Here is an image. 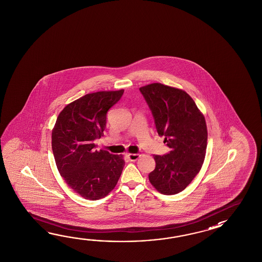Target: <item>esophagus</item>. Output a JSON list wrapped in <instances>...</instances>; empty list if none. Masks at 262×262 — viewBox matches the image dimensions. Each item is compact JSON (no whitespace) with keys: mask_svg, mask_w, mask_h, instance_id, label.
Listing matches in <instances>:
<instances>
[{"mask_svg":"<svg viewBox=\"0 0 262 262\" xmlns=\"http://www.w3.org/2000/svg\"><path fill=\"white\" fill-rule=\"evenodd\" d=\"M127 156H128L130 161H137L140 157V155L139 154H128Z\"/></svg>","mask_w":262,"mask_h":262,"instance_id":"34e87169","label":"esophagus"}]
</instances>
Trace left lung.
<instances>
[{
  "label": "left lung",
  "mask_w": 262,
  "mask_h": 262,
  "mask_svg": "<svg viewBox=\"0 0 262 262\" xmlns=\"http://www.w3.org/2000/svg\"><path fill=\"white\" fill-rule=\"evenodd\" d=\"M155 118L156 130L171 149L165 156H154L156 168L149 181L158 192H182L200 172L207 148L206 122L195 101L184 90L161 83L139 88Z\"/></svg>",
  "instance_id": "8db88e82"
}]
</instances>
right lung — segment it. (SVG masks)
I'll return each mask as SVG.
<instances>
[{"mask_svg":"<svg viewBox=\"0 0 262 262\" xmlns=\"http://www.w3.org/2000/svg\"><path fill=\"white\" fill-rule=\"evenodd\" d=\"M123 90L88 94L68 104L52 129L56 166L67 185L85 200L96 201L116 186L124 167L122 155L95 150L94 140L106 128V112Z\"/></svg>","mask_w":262,"mask_h":262,"instance_id":"right-lung-1","label":"right lung"}]
</instances>
